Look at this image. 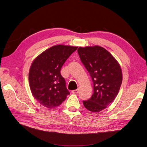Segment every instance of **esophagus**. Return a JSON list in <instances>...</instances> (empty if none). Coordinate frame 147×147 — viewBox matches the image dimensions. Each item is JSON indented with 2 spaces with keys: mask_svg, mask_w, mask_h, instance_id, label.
<instances>
[{
  "mask_svg": "<svg viewBox=\"0 0 147 147\" xmlns=\"http://www.w3.org/2000/svg\"><path fill=\"white\" fill-rule=\"evenodd\" d=\"M72 93L73 94H77L79 93V90L78 89H76V90H73L72 91Z\"/></svg>",
  "mask_w": 147,
  "mask_h": 147,
  "instance_id": "esophagus-1",
  "label": "esophagus"
}]
</instances>
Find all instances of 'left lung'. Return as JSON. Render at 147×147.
Wrapping results in <instances>:
<instances>
[{
    "mask_svg": "<svg viewBox=\"0 0 147 147\" xmlns=\"http://www.w3.org/2000/svg\"><path fill=\"white\" fill-rule=\"evenodd\" d=\"M78 52L93 84L92 96L83 105L89 111L100 112L110 105L119 92L123 79L120 65L101 46L79 47Z\"/></svg>",
    "mask_w": 147,
    "mask_h": 147,
    "instance_id": "8db88e82",
    "label": "left lung"
}]
</instances>
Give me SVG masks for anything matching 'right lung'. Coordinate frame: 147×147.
<instances>
[{
  "label": "right lung",
  "instance_id": "right-lung-1",
  "mask_svg": "<svg viewBox=\"0 0 147 147\" xmlns=\"http://www.w3.org/2000/svg\"><path fill=\"white\" fill-rule=\"evenodd\" d=\"M78 47L55 45L42 52L33 61L29 73L32 95L42 106L48 109L60 105L69 92L60 69Z\"/></svg>",
  "mask_w": 147,
  "mask_h": 147
}]
</instances>
